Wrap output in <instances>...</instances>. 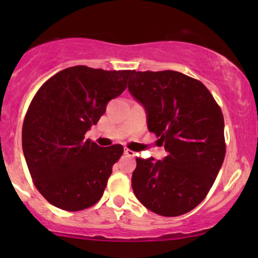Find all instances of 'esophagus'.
Instances as JSON below:
<instances>
[{
    "mask_svg": "<svg viewBox=\"0 0 258 258\" xmlns=\"http://www.w3.org/2000/svg\"><path fill=\"white\" fill-rule=\"evenodd\" d=\"M124 154L126 155V156H129V157H134L136 155L135 151H133V150H130V149H124Z\"/></svg>",
    "mask_w": 258,
    "mask_h": 258,
    "instance_id": "esophagus-1",
    "label": "esophagus"
}]
</instances>
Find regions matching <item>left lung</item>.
Returning <instances> with one entry per match:
<instances>
[{"label":"left lung","instance_id":"1","mask_svg":"<svg viewBox=\"0 0 258 258\" xmlns=\"http://www.w3.org/2000/svg\"><path fill=\"white\" fill-rule=\"evenodd\" d=\"M128 89L144 105L148 129L168 153L163 161L136 158L135 196L161 216L189 213L206 199L224 161L220 105L201 81L172 70H133Z\"/></svg>","mask_w":258,"mask_h":258}]
</instances>
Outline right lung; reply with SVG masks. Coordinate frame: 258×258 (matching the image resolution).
I'll use <instances>...</instances> for the list:
<instances>
[{
	"instance_id": "1",
	"label": "right lung",
	"mask_w": 258,
	"mask_h": 258,
	"mask_svg": "<svg viewBox=\"0 0 258 258\" xmlns=\"http://www.w3.org/2000/svg\"><path fill=\"white\" fill-rule=\"evenodd\" d=\"M130 74L70 67L35 94L23 121L22 148L35 186L52 206L80 211L101 200L123 147L101 148L84 135L108 102L125 90Z\"/></svg>"
}]
</instances>
